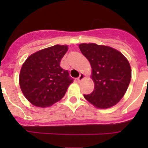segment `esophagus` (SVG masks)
Instances as JSON below:
<instances>
[{"mask_svg":"<svg viewBox=\"0 0 148 148\" xmlns=\"http://www.w3.org/2000/svg\"><path fill=\"white\" fill-rule=\"evenodd\" d=\"M84 76H85V75H84L83 73H81L80 75H79V77H78V78H77V81H78V82H80L81 81H82V79H83V78H84Z\"/></svg>","mask_w":148,"mask_h":148,"instance_id":"obj_1","label":"esophagus"}]
</instances>
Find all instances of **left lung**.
<instances>
[{"instance_id": "8db88e82", "label": "left lung", "mask_w": 148, "mask_h": 148, "mask_svg": "<svg viewBox=\"0 0 148 148\" xmlns=\"http://www.w3.org/2000/svg\"><path fill=\"white\" fill-rule=\"evenodd\" d=\"M79 48L90 61L94 90L84 98L96 108H109L124 96L131 79L130 64L120 52L110 47L82 44Z\"/></svg>"}]
</instances>
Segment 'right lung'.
Listing matches in <instances>:
<instances>
[{
	"label": "right lung",
	"instance_id": "1",
	"mask_svg": "<svg viewBox=\"0 0 148 148\" xmlns=\"http://www.w3.org/2000/svg\"><path fill=\"white\" fill-rule=\"evenodd\" d=\"M67 49L66 45H55L31 55L23 63L19 83L22 92L30 103L45 108L64 97L73 82L68 70L60 66Z\"/></svg>",
	"mask_w": 148,
	"mask_h": 148
}]
</instances>
